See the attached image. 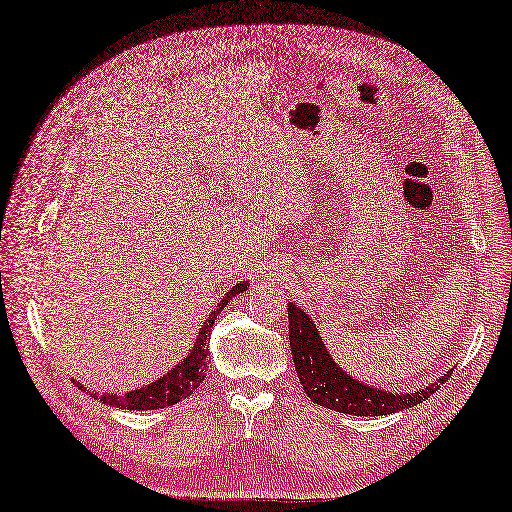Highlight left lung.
<instances>
[{"label": "left lung", "instance_id": "obj_1", "mask_svg": "<svg viewBox=\"0 0 512 512\" xmlns=\"http://www.w3.org/2000/svg\"><path fill=\"white\" fill-rule=\"evenodd\" d=\"M289 344L295 372L308 398L329 410L346 412L355 417H381L404 408H412L430 398L432 393L447 383L451 372L440 376L438 381L412 393H391L357 381L346 374L325 349L317 325L295 302H289Z\"/></svg>", "mask_w": 512, "mask_h": 512}]
</instances>
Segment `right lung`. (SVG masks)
Listing matches in <instances>:
<instances>
[{"label":"right lung","instance_id":"1","mask_svg":"<svg viewBox=\"0 0 512 512\" xmlns=\"http://www.w3.org/2000/svg\"><path fill=\"white\" fill-rule=\"evenodd\" d=\"M246 289H249V283L240 280L238 285H234L232 289L225 293V298L219 302L217 308L210 312L206 323L200 327V334H197V340L193 344V349L189 351V355L183 361H178V364L168 374H163L151 385H144L140 389L127 391L123 395L104 393V395H100V400L106 406H114V408H121V410L123 408L125 410H157V408L174 406L178 402H183L185 398H189L193 391H197V387H200V383L204 381V376H206L208 355H210L208 338H210V327H212L214 319H217L219 312L227 306V302L232 300L234 295H238ZM74 385H78L80 389H85L87 393H91L87 387H82L78 381H74ZM91 398H97V395L91 393Z\"/></svg>","mask_w":512,"mask_h":512}]
</instances>
